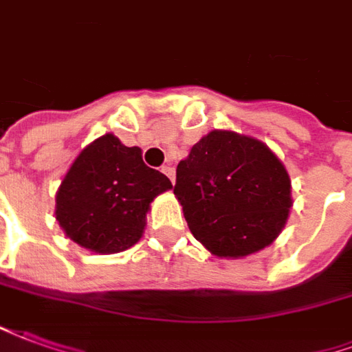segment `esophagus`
<instances>
[{
  "label": "esophagus",
  "instance_id": "esophagus-1",
  "mask_svg": "<svg viewBox=\"0 0 352 352\" xmlns=\"http://www.w3.org/2000/svg\"><path fill=\"white\" fill-rule=\"evenodd\" d=\"M161 170H163V173H165L166 176L170 178V182H173V184H174V179H176V173H174V166L165 165V166H163V168H161Z\"/></svg>",
  "mask_w": 352,
  "mask_h": 352
}]
</instances>
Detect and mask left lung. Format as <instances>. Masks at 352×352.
I'll list each match as a JSON object with an SVG mask.
<instances>
[{
  "label": "left lung",
  "mask_w": 352,
  "mask_h": 352,
  "mask_svg": "<svg viewBox=\"0 0 352 352\" xmlns=\"http://www.w3.org/2000/svg\"><path fill=\"white\" fill-rule=\"evenodd\" d=\"M174 195L212 255L248 257L270 245L292 206L291 178L261 140L212 131L176 168Z\"/></svg>",
  "instance_id": "1"
}]
</instances>
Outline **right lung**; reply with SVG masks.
Returning a JSON list of instances; mask_svg holds the SVG:
<instances>
[{
	"instance_id": "right-lung-1",
	"label": "right lung",
	"mask_w": 352,
	"mask_h": 352,
	"mask_svg": "<svg viewBox=\"0 0 352 352\" xmlns=\"http://www.w3.org/2000/svg\"><path fill=\"white\" fill-rule=\"evenodd\" d=\"M173 184L114 135L86 146L56 193V219L80 248L120 253L142 238L151 201Z\"/></svg>"
}]
</instances>
